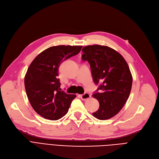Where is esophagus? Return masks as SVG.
Returning a JSON list of instances; mask_svg holds the SVG:
<instances>
[{"mask_svg": "<svg viewBox=\"0 0 159 159\" xmlns=\"http://www.w3.org/2000/svg\"><path fill=\"white\" fill-rule=\"evenodd\" d=\"M79 96H80V98L82 99H83V100H86V99H89V98L91 97L90 93H87V92L84 93V94L79 95Z\"/></svg>", "mask_w": 159, "mask_h": 159, "instance_id": "1", "label": "esophagus"}]
</instances>
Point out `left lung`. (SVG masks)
I'll return each mask as SVG.
<instances>
[{
	"mask_svg": "<svg viewBox=\"0 0 159 159\" xmlns=\"http://www.w3.org/2000/svg\"><path fill=\"white\" fill-rule=\"evenodd\" d=\"M83 61L90 63L92 79L98 89L92 96L99 108L92 115L107 120L118 113L130 96L132 76L128 65L118 52L107 46L92 45L82 50Z\"/></svg>",
	"mask_w": 159,
	"mask_h": 159,
	"instance_id": "8db88e82",
	"label": "left lung"
}]
</instances>
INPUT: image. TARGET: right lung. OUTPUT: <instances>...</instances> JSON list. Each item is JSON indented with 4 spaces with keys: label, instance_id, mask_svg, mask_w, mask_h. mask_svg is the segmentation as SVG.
<instances>
[{
    "label": "right lung",
    "instance_id": "right-lung-1",
    "mask_svg": "<svg viewBox=\"0 0 159 159\" xmlns=\"http://www.w3.org/2000/svg\"><path fill=\"white\" fill-rule=\"evenodd\" d=\"M82 46H52L39 54L30 64L24 83L27 98L36 112L56 120L66 115L75 94L60 91L58 68L61 62L80 52Z\"/></svg>",
    "mask_w": 159,
    "mask_h": 159
}]
</instances>
